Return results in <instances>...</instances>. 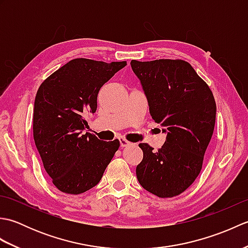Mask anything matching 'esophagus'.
Returning <instances> with one entry per match:
<instances>
[{
  "label": "esophagus",
  "mask_w": 248,
  "mask_h": 248,
  "mask_svg": "<svg viewBox=\"0 0 248 248\" xmlns=\"http://www.w3.org/2000/svg\"><path fill=\"white\" fill-rule=\"evenodd\" d=\"M119 140H120V146H121V147H128V146L131 145L130 141H128L127 140L124 139V138H120Z\"/></svg>",
  "instance_id": "1"
}]
</instances>
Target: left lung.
<instances>
[{
    "label": "left lung",
    "instance_id": "1",
    "mask_svg": "<svg viewBox=\"0 0 248 248\" xmlns=\"http://www.w3.org/2000/svg\"><path fill=\"white\" fill-rule=\"evenodd\" d=\"M131 67L140 81L152 119L166 134L157 151L148 144L139 145L144 157L136 167L138 180L146 191L161 198L177 196L202 170L215 125L213 93L182 60H133Z\"/></svg>",
    "mask_w": 248,
    "mask_h": 248
}]
</instances>
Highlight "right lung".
Instances as JSON below:
<instances>
[{"instance_id": "add662e5", "label": "right lung", "mask_w": 248, "mask_h": 248, "mask_svg": "<svg viewBox=\"0 0 248 248\" xmlns=\"http://www.w3.org/2000/svg\"><path fill=\"white\" fill-rule=\"evenodd\" d=\"M125 65L127 62L72 60L46 78L37 91L35 145L60 191L77 195L96 186L118 150V140L103 141L84 133L88 128L84 116L96 112L100 88Z\"/></svg>"}]
</instances>
